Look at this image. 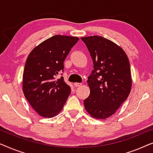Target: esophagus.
Masks as SVG:
<instances>
[{
  "instance_id": "esophagus-1",
  "label": "esophagus",
  "mask_w": 153,
  "mask_h": 153,
  "mask_svg": "<svg viewBox=\"0 0 153 153\" xmlns=\"http://www.w3.org/2000/svg\"><path fill=\"white\" fill-rule=\"evenodd\" d=\"M82 84L81 83H78V82H75L74 83V87H78L79 86H81Z\"/></svg>"
}]
</instances>
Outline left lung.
I'll list each match as a JSON object with an SVG mask.
<instances>
[{
  "label": "left lung",
  "instance_id": "8db88e82",
  "mask_svg": "<svg viewBox=\"0 0 153 153\" xmlns=\"http://www.w3.org/2000/svg\"><path fill=\"white\" fill-rule=\"evenodd\" d=\"M94 63L88 77L90 94L84 100L86 111L96 119L115 114L128 98L132 88V76L128 56L121 47L100 36L81 37Z\"/></svg>",
  "mask_w": 153,
  "mask_h": 153
}]
</instances>
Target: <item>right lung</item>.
Masks as SVG:
<instances>
[{"label": "right lung", "instance_id": "add662e5", "mask_svg": "<svg viewBox=\"0 0 153 153\" xmlns=\"http://www.w3.org/2000/svg\"><path fill=\"white\" fill-rule=\"evenodd\" d=\"M77 36L55 35L32 50L23 74V92L30 105L44 118L57 116L64 106L71 88L64 77L57 76L64 70V62Z\"/></svg>", "mask_w": 153, "mask_h": 153}]
</instances>
